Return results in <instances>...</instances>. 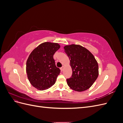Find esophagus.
Returning <instances> with one entry per match:
<instances>
[{"label": "esophagus", "instance_id": "34e87169", "mask_svg": "<svg viewBox=\"0 0 123 123\" xmlns=\"http://www.w3.org/2000/svg\"><path fill=\"white\" fill-rule=\"evenodd\" d=\"M64 66H62V67L61 68V70L62 71H63V70H64Z\"/></svg>", "mask_w": 123, "mask_h": 123}]
</instances>
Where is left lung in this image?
<instances>
[{"label": "left lung", "mask_w": 123, "mask_h": 123, "mask_svg": "<svg viewBox=\"0 0 123 123\" xmlns=\"http://www.w3.org/2000/svg\"><path fill=\"white\" fill-rule=\"evenodd\" d=\"M70 59L72 75L67 80L72 90L81 92L90 88L98 76V65L94 56L86 48L72 44L64 47Z\"/></svg>", "instance_id": "obj_1"}]
</instances>
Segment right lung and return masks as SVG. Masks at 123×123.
Here are the masks:
<instances>
[{"instance_id": "add662e5", "label": "right lung", "mask_w": 123, "mask_h": 123, "mask_svg": "<svg viewBox=\"0 0 123 123\" xmlns=\"http://www.w3.org/2000/svg\"><path fill=\"white\" fill-rule=\"evenodd\" d=\"M60 47L58 43L44 42L29 55L26 72L30 83L38 90H47L55 83L61 70L55 66L53 56Z\"/></svg>"}]
</instances>
